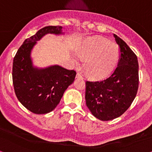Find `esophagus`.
I'll return each mask as SVG.
<instances>
[{"label":"esophagus","instance_id":"34e87169","mask_svg":"<svg viewBox=\"0 0 152 152\" xmlns=\"http://www.w3.org/2000/svg\"><path fill=\"white\" fill-rule=\"evenodd\" d=\"M76 78H83V77L82 74H80V72H78L77 74H76Z\"/></svg>","mask_w":152,"mask_h":152}]
</instances>
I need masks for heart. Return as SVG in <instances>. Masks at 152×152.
<instances>
[{
	"instance_id": "1",
	"label": "heart",
	"mask_w": 152,
	"mask_h": 152,
	"mask_svg": "<svg viewBox=\"0 0 152 152\" xmlns=\"http://www.w3.org/2000/svg\"><path fill=\"white\" fill-rule=\"evenodd\" d=\"M80 57L85 60L84 68L91 78H106L114 69L120 56V48L115 42L106 38L96 37L86 40L78 50ZM79 64V60L76 58Z\"/></svg>"
}]
</instances>
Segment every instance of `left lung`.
Masks as SVG:
<instances>
[{
    "label": "left lung",
    "instance_id": "left-lung-1",
    "mask_svg": "<svg viewBox=\"0 0 152 152\" xmlns=\"http://www.w3.org/2000/svg\"><path fill=\"white\" fill-rule=\"evenodd\" d=\"M120 58L113 74L100 81H86V105L102 121L112 120L126 112L138 90V62L126 42L114 34Z\"/></svg>",
    "mask_w": 152,
    "mask_h": 152
}]
</instances>
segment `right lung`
Segmentation results:
<instances>
[{
	"instance_id": "1",
	"label": "right lung",
	"mask_w": 152,
	"mask_h": 152,
	"mask_svg": "<svg viewBox=\"0 0 152 152\" xmlns=\"http://www.w3.org/2000/svg\"><path fill=\"white\" fill-rule=\"evenodd\" d=\"M62 26H46L26 39L14 58L12 81L18 100L35 114L51 112L64 91L74 80L76 72L55 65L38 69L32 66L30 51L36 42L47 33L60 34Z\"/></svg>"
}]
</instances>
